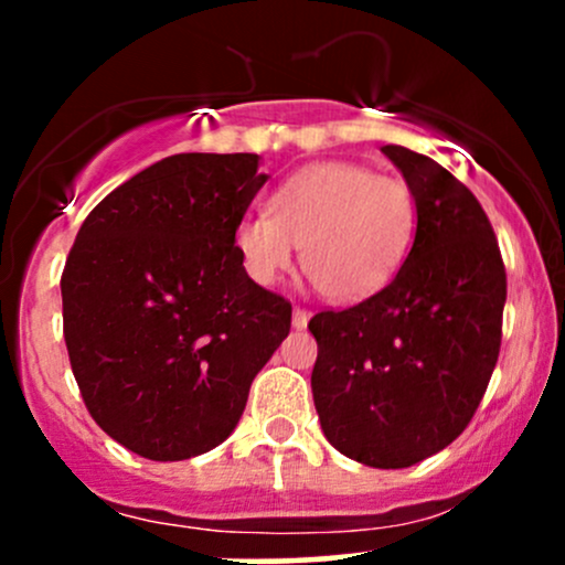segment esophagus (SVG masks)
I'll list each match as a JSON object with an SVG mask.
<instances>
[{"label":"esophagus","instance_id":"1","mask_svg":"<svg viewBox=\"0 0 565 565\" xmlns=\"http://www.w3.org/2000/svg\"><path fill=\"white\" fill-rule=\"evenodd\" d=\"M310 321V313L305 308H295V313H291V323H295V329H305Z\"/></svg>","mask_w":565,"mask_h":565}]
</instances>
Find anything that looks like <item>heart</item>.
<instances>
[{
	"label": "heart",
	"instance_id": "1",
	"mask_svg": "<svg viewBox=\"0 0 565 565\" xmlns=\"http://www.w3.org/2000/svg\"><path fill=\"white\" fill-rule=\"evenodd\" d=\"M417 228L412 188L353 161L302 167L276 188L268 212L242 217L236 249L246 274L270 287L295 265L334 302L372 297L398 274Z\"/></svg>",
	"mask_w": 565,
	"mask_h": 565
}]
</instances>
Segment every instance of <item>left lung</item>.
<instances>
[{
	"mask_svg": "<svg viewBox=\"0 0 565 565\" xmlns=\"http://www.w3.org/2000/svg\"><path fill=\"white\" fill-rule=\"evenodd\" d=\"M382 153L417 201L412 252L377 295L310 319V387L337 451L398 470L446 449L476 414L502 345L508 276L468 185L404 146Z\"/></svg>",
	"mask_w": 565,
	"mask_h": 565,
	"instance_id": "obj_1",
	"label": "left lung"
}]
</instances>
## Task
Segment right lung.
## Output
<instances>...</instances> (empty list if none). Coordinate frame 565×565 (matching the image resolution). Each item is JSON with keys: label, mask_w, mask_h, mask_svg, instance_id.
<instances>
[{"label": "right lung", "mask_w": 565, "mask_h": 565, "mask_svg": "<svg viewBox=\"0 0 565 565\" xmlns=\"http://www.w3.org/2000/svg\"><path fill=\"white\" fill-rule=\"evenodd\" d=\"M257 153H178L108 193L61 278L63 337L84 406L157 462L215 449L291 305L246 276L236 228L268 174Z\"/></svg>", "instance_id": "add662e5"}]
</instances>
